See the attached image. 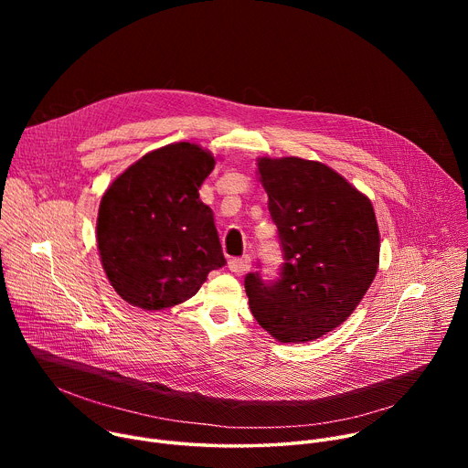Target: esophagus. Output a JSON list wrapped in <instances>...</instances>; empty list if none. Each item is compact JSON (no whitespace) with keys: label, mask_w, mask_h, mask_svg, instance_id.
Returning <instances> with one entry per match:
<instances>
[{"label":"esophagus","mask_w":468,"mask_h":468,"mask_svg":"<svg viewBox=\"0 0 468 468\" xmlns=\"http://www.w3.org/2000/svg\"><path fill=\"white\" fill-rule=\"evenodd\" d=\"M250 255H242V257H233V259H229V262H228V266H229V271L233 272V274H244L248 269H250Z\"/></svg>","instance_id":"1"}]
</instances>
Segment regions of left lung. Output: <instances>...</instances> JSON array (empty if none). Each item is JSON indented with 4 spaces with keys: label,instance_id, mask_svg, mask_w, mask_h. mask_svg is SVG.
I'll list each match as a JSON object with an SVG mask.
<instances>
[{
    "label": "left lung",
    "instance_id": "left-lung-1",
    "mask_svg": "<svg viewBox=\"0 0 468 468\" xmlns=\"http://www.w3.org/2000/svg\"><path fill=\"white\" fill-rule=\"evenodd\" d=\"M278 226L280 278H244L255 320L280 343H309L363 300L379 261L370 199L329 166L300 157L257 161Z\"/></svg>",
    "mask_w": 468,
    "mask_h": 468
}]
</instances>
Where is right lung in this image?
Returning <instances> with one entry per match:
<instances>
[{
  "instance_id": "right-lung-1",
  "label": "right lung",
  "mask_w": 468,
  "mask_h": 468,
  "mask_svg": "<svg viewBox=\"0 0 468 468\" xmlns=\"http://www.w3.org/2000/svg\"><path fill=\"white\" fill-rule=\"evenodd\" d=\"M215 157L190 143L146 154L101 197L98 250L103 271L127 303L159 311L192 298L226 264L213 211L199 185Z\"/></svg>"
}]
</instances>
